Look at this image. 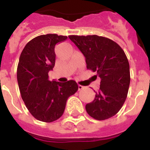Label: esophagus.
I'll use <instances>...</instances> for the list:
<instances>
[{
  "instance_id": "1",
  "label": "esophagus",
  "mask_w": 150,
  "mask_h": 150,
  "mask_svg": "<svg viewBox=\"0 0 150 150\" xmlns=\"http://www.w3.org/2000/svg\"><path fill=\"white\" fill-rule=\"evenodd\" d=\"M83 88H84V86H83L81 85H78V88H79V90L83 89Z\"/></svg>"
}]
</instances>
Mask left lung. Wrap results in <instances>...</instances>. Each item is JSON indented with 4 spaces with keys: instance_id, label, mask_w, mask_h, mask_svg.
<instances>
[{
    "instance_id": "left-lung-1",
    "label": "left lung",
    "mask_w": 150,
    "mask_h": 150,
    "mask_svg": "<svg viewBox=\"0 0 150 150\" xmlns=\"http://www.w3.org/2000/svg\"><path fill=\"white\" fill-rule=\"evenodd\" d=\"M85 56L86 67L100 78V89L94 100L86 105L95 120L115 116L124 104L129 88L130 68L127 56L119 44L98 35L68 37Z\"/></svg>"
}]
</instances>
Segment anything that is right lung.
<instances>
[{
  "mask_svg": "<svg viewBox=\"0 0 150 150\" xmlns=\"http://www.w3.org/2000/svg\"><path fill=\"white\" fill-rule=\"evenodd\" d=\"M67 36L48 34L30 40L24 47L17 67L21 96L30 114L44 122H52L63 115L69 97L78 90L74 80L50 81L49 71L55 66V46Z\"/></svg>",
  "mask_w": 150,
  "mask_h": 150,
  "instance_id": "right-lung-1",
  "label": "right lung"
}]
</instances>
